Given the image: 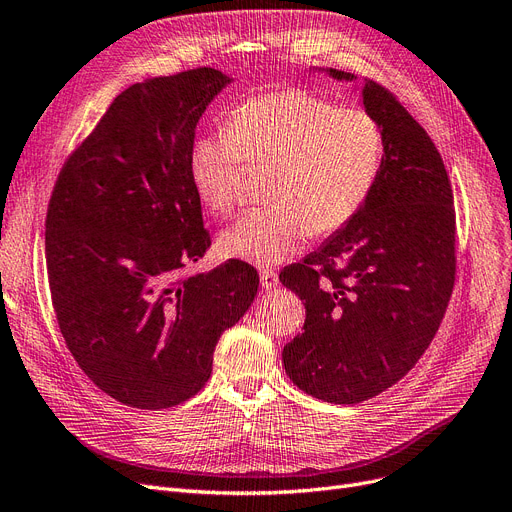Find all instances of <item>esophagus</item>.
Segmentation results:
<instances>
[{"mask_svg": "<svg viewBox=\"0 0 512 512\" xmlns=\"http://www.w3.org/2000/svg\"><path fill=\"white\" fill-rule=\"evenodd\" d=\"M259 278H261V286L265 288V291H270V288H274L278 284V274L274 270H263Z\"/></svg>", "mask_w": 512, "mask_h": 512, "instance_id": "obj_1", "label": "esophagus"}]
</instances>
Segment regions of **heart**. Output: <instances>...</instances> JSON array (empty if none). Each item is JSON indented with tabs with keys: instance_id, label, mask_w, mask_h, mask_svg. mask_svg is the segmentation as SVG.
Masks as SVG:
<instances>
[{
	"instance_id": "b5f03b06",
	"label": "heart",
	"mask_w": 512,
	"mask_h": 512,
	"mask_svg": "<svg viewBox=\"0 0 512 512\" xmlns=\"http://www.w3.org/2000/svg\"><path fill=\"white\" fill-rule=\"evenodd\" d=\"M383 159L385 131L368 108L291 87L244 102L228 127L198 138L190 180L213 213L228 215L247 163L272 167L274 203L242 215L219 238L226 257L265 268L293 257L314 232L351 224L379 182Z\"/></svg>"
}]
</instances>
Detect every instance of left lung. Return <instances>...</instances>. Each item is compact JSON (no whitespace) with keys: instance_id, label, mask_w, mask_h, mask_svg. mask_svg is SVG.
Listing matches in <instances>:
<instances>
[{"instance_id":"8db88e82","label":"left lung","mask_w":512,"mask_h":512,"mask_svg":"<svg viewBox=\"0 0 512 512\" xmlns=\"http://www.w3.org/2000/svg\"><path fill=\"white\" fill-rule=\"evenodd\" d=\"M364 106L385 131L372 196L351 224L280 272L305 301L284 370L330 404L366 402L404 379L431 345L456 282L454 194L435 142L383 83H364Z\"/></svg>"}]
</instances>
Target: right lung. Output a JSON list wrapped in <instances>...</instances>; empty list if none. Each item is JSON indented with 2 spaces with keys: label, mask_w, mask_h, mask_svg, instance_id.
Returning <instances> with one entry per match:
<instances>
[{
  "label": "right lung",
  "mask_w": 512,
  "mask_h": 512,
  "mask_svg": "<svg viewBox=\"0 0 512 512\" xmlns=\"http://www.w3.org/2000/svg\"><path fill=\"white\" fill-rule=\"evenodd\" d=\"M228 83L196 66L129 85L52 190L46 259L60 332L90 381L129 408H173L201 391L221 332L257 295V270L240 259L188 274L211 247L190 150Z\"/></svg>",
  "instance_id": "obj_1"
}]
</instances>
